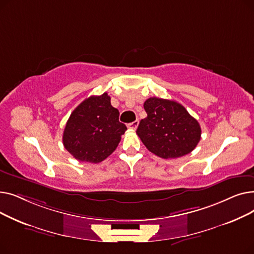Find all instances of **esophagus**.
<instances>
[{
    "mask_svg": "<svg viewBox=\"0 0 254 254\" xmlns=\"http://www.w3.org/2000/svg\"><path fill=\"white\" fill-rule=\"evenodd\" d=\"M138 125H139V122H138V120H135V122L128 124L127 127L130 128V129H136L138 127Z\"/></svg>",
    "mask_w": 254,
    "mask_h": 254,
    "instance_id": "esophagus-1",
    "label": "esophagus"
}]
</instances>
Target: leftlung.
Returning a JSON list of instances; mask_svg holds the SVG:
<instances>
[{
	"label": "left lung",
	"instance_id": "8db88e82",
	"mask_svg": "<svg viewBox=\"0 0 254 254\" xmlns=\"http://www.w3.org/2000/svg\"><path fill=\"white\" fill-rule=\"evenodd\" d=\"M147 117L142 119L137 135L150 152L162 158H177L190 153L201 140L197 120L172 100L149 98L144 103Z\"/></svg>",
	"mask_w": 254,
	"mask_h": 254
}]
</instances>
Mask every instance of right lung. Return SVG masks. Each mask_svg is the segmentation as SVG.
I'll list each match as a JSON object with an SVG mask.
<instances>
[{
	"label": "right lung",
	"mask_w": 254,
	"mask_h": 254,
	"mask_svg": "<svg viewBox=\"0 0 254 254\" xmlns=\"http://www.w3.org/2000/svg\"><path fill=\"white\" fill-rule=\"evenodd\" d=\"M126 130V125L119 122V111L104 92L76 107L66 122L63 143L77 161L97 164L116 149Z\"/></svg>",
	"instance_id": "add662e5"
}]
</instances>
